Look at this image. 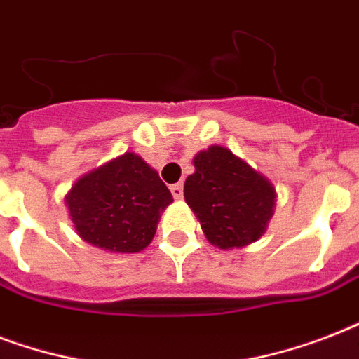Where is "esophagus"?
<instances>
[{
  "label": "esophagus",
  "mask_w": 359,
  "mask_h": 359,
  "mask_svg": "<svg viewBox=\"0 0 359 359\" xmlns=\"http://www.w3.org/2000/svg\"><path fill=\"white\" fill-rule=\"evenodd\" d=\"M171 194H173L175 199H182V194H184V188H182V184H180V182H177V184L171 186Z\"/></svg>",
  "instance_id": "esophagus-1"
}]
</instances>
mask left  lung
<instances>
[{"mask_svg":"<svg viewBox=\"0 0 359 359\" xmlns=\"http://www.w3.org/2000/svg\"><path fill=\"white\" fill-rule=\"evenodd\" d=\"M194 168L196 173L184 182V199L208 242L233 250L261 238L276 205L272 182L219 145L196 154Z\"/></svg>","mask_w":359,"mask_h":359,"instance_id":"obj_1","label":"left lung"}]
</instances>
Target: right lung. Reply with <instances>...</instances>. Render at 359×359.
<instances>
[{
	"mask_svg": "<svg viewBox=\"0 0 359 359\" xmlns=\"http://www.w3.org/2000/svg\"><path fill=\"white\" fill-rule=\"evenodd\" d=\"M65 203L86 242L114 253H137L151 244L173 197L143 158L124 152L76 180Z\"/></svg>",
	"mask_w": 359,
	"mask_h": 359,
	"instance_id": "right-lung-1",
	"label": "right lung"
}]
</instances>
